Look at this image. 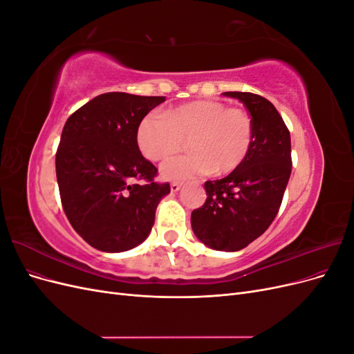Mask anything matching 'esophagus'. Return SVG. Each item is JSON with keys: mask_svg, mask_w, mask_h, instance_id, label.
Returning a JSON list of instances; mask_svg holds the SVG:
<instances>
[{"mask_svg": "<svg viewBox=\"0 0 354 354\" xmlns=\"http://www.w3.org/2000/svg\"><path fill=\"white\" fill-rule=\"evenodd\" d=\"M180 187H181V183H178V181H173V183H171V192H178Z\"/></svg>", "mask_w": 354, "mask_h": 354, "instance_id": "1", "label": "esophagus"}]
</instances>
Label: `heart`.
Returning a JSON list of instances; mask_svg holds the SVG:
<instances>
[{"instance_id": "1", "label": "heart", "mask_w": 354, "mask_h": 354, "mask_svg": "<svg viewBox=\"0 0 354 354\" xmlns=\"http://www.w3.org/2000/svg\"><path fill=\"white\" fill-rule=\"evenodd\" d=\"M137 145L151 160H160L189 146L185 156L167 160L162 176L183 180L229 174L238 169L254 143V121L248 111L227 108L218 100H198L177 106L164 115L149 113L137 127Z\"/></svg>"}]
</instances>
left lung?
<instances>
[{"instance_id":"1","label":"left lung","mask_w":354,"mask_h":354,"mask_svg":"<svg viewBox=\"0 0 354 354\" xmlns=\"http://www.w3.org/2000/svg\"><path fill=\"white\" fill-rule=\"evenodd\" d=\"M241 100L254 121V143L243 164L221 180L205 181L207 201L192 212L196 238L217 251H239L269 229L291 176V136L263 95L223 93Z\"/></svg>"}]
</instances>
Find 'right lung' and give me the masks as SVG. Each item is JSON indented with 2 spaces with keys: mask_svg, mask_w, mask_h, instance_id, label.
Wrapping results in <instances>:
<instances>
[{
  "mask_svg": "<svg viewBox=\"0 0 354 354\" xmlns=\"http://www.w3.org/2000/svg\"><path fill=\"white\" fill-rule=\"evenodd\" d=\"M164 95L104 93L75 111L63 127L56 153L62 207L93 248L122 252L142 243L155 223L169 183L143 158L137 127Z\"/></svg>",
  "mask_w": 354,
  "mask_h": 354,
  "instance_id": "add662e5",
  "label": "right lung"
}]
</instances>
